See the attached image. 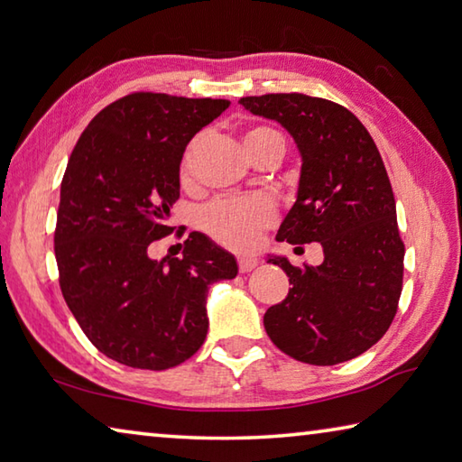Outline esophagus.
Segmentation results:
<instances>
[{
	"label": "esophagus",
	"mask_w": 462,
	"mask_h": 462,
	"mask_svg": "<svg viewBox=\"0 0 462 462\" xmlns=\"http://www.w3.org/2000/svg\"><path fill=\"white\" fill-rule=\"evenodd\" d=\"M257 263H259V259L257 257H251V255H241L237 259V265H239V272L241 273H249L251 269L257 267Z\"/></svg>",
	"instance_id": "esophagus-1"
}]
</instances>
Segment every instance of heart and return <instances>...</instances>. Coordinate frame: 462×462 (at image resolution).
Here are the masks:
<instances>
[{"mask_svg": "<svg viewBox=\"0 0 462 462\" xmlns=\"http://www.w3.org/2000/svg\"><path fill=\"white\" fill-rule=\"evenodd\" d=\"M277 143L283 151V136L273 128L255 126L243 136V144L249 152L254 146L261 143ZM201 146V136H195L185 151H182L179 162V177L180 180L190 182L193 177V162L195 154ZM277 219L275 205L267 197L251 195V197H237V199H219L208 205L203 211V229L208 237L221 243L223 247L229 249H251L259 241V235L272 227Z\"/></svg>", "mask_w": 462, "mask_h": 462, "instance_id": "obj_1", "label": "heart"}]
</instances>
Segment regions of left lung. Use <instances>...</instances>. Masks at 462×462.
I'll return each instance as SVG.
<instances>
[{"label":"left lung","mask_w":462,"mask_h":462,"mask_svg":"<svg viewBox=\"0 0 462 462\" xmlns=\"http://www.w3.org/2000/svg\"><path fill=\"white\" fill-rule=\"evenodd\" d=\"M239 104L280 123L301 154L298 199L277 241L324 247L316 267L269 257L291 287L265 311V332L282 352L313 366L352 360L386 334L402 293L404 243L382 156L366 126L332 100L291 92Z\"/></svg>","instance_id":"1"}]
</instances>
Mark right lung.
Wrapping results in <instances>:
<instances>
[{
	"label": "right lung",
	"instance_id": "obj_1",
	"mask_svg": "<svg viewBox=\"0 0 462 462\" xmlns=\"http://www.w3.org/2000/svg\"><path fill=\"white\" fill-rule=\"evenodd\" d=\"M229 104L133 92L100 110L69 154L54 233L60 290L86 337L125 366L190 358L207 336L208 285L237 275L235 257L197 231L182 257H149L175 229L182 151Z\"/></svg>",
	"mask_w": 462,
	"mask_h": 462
}]
</instances>
